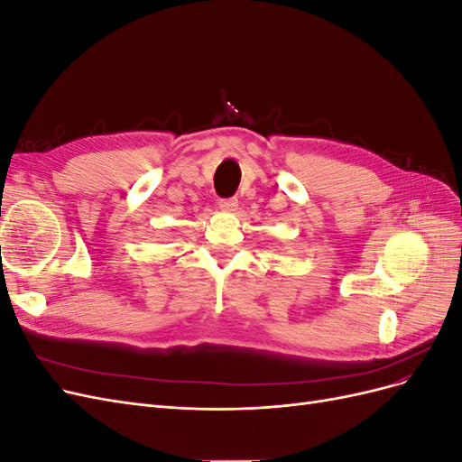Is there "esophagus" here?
<instances>
[{
    "label": "esophagus",
    "instance_id": "obj_1",
    "mask_svg": "<svg viewBox=\"0 0 462 462\" xmlns=\"http://www.w3.org/2000/svg\"><path fill=\"white\" fill-rule=\"evenodd\" d=\"M217 204H219L221 212H235L236 206H239V200H236V199H221Z\"/></svg>",
    "mask_w": 462,
    "mask_h": 462
}]
</instances>
